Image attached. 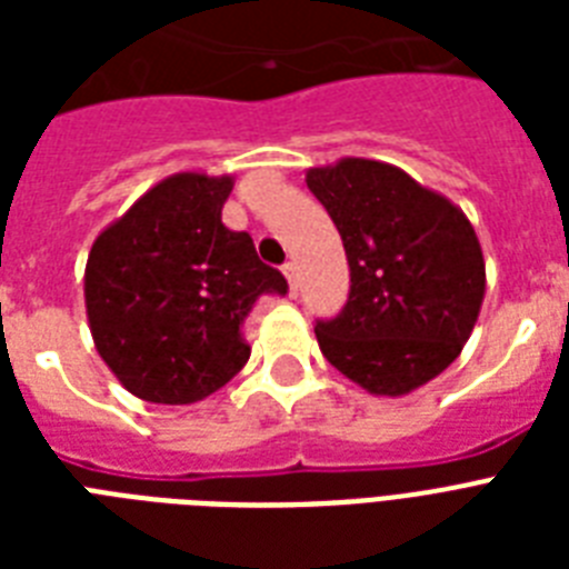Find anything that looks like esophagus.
<instances>
[{"label":"esophagus","instance_id":"obj_1","mask_svg":"<svg viewBox=\"0 0 569 569\" xmlns=\"http://www.w3.org/2000/svg\"><path fill=\"white\" fill-rule=\"evenodd\" d=\"M283 274L286 283H289V295H298V266H295V262H286Z\"/></svg>","mask_w":569,"mask_h":569}]
</instances>
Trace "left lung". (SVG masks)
<instances>
[{"label":"left lung","mask_w":569,"mask_h":569,"mask_svg":"<svg viewBox=\"0 0 569 569\" xmlns=\"http://www.w3.org/2000/svg\"><path fill=\"white\" fill-rule=\"evenodd\" d=\"M351 268L346 310L316 325L321 355L372 396L446 372L485 301L481 241L460 206L389 162L346 156L307 171Z\"/></svg>","instance_id":"1"}]
</instances>
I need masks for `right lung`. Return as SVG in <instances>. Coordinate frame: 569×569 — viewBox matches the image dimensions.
I'll return each instance as SVG.
<instances>
[{
	"label": "right lung",
	"mask_w": 569,
	"mask_h": 569,
	"mask_svg": "<svg viewBox=\"0 0 569 569\" xmlns=\"http://www.w3.org/2000/svg\"><path fill=\"white\" fill-rule=\"evenodd\" d=\"M232 177L180 171L147 189L93 239L84 310L93 346L132 396L194 405L250 348L241 321L262 292H286L248 232L223 227Z\"/></svg>",
	"instance_id": "add662e5"
}]
</instances>
